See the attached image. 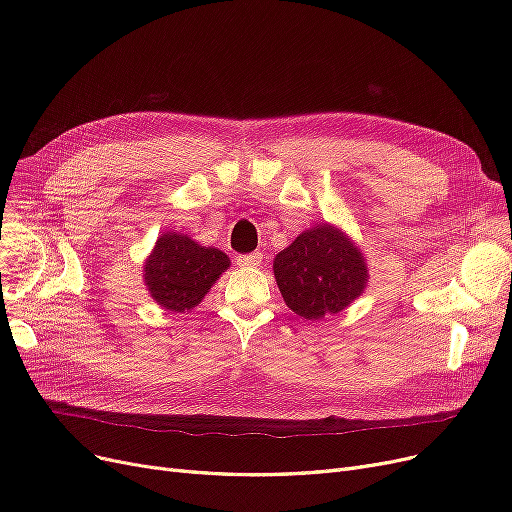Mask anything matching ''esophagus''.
I'll return each instance as SVG.
<instances>
[{
  "label": "esophagus",
  "instance_id": "34e87169",
  "mask_svg": "<svg viewBox=\"0 0 512 512\" xmlns=\"http://www.w3.org/2000/svg\"><path fill=\"white\" fill-rule=\"evenodd\" d=\"M263 261V253L261 251H255V253H249V255H238L236 257V263L242 265V267H255Z\"/></svg>",
  "mask_w": 512,
  "mask_h": 512
}]
</instances>
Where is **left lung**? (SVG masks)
Instances as JSON below:
<instances>
[{
    "mask_svg": "<svg viewBox=\"0 0 512 512\" xmlns=\"http://www.w3.org/2000/svg\"><path fill=\"white\" fill-rule=\"evenodd\" d=\"M274 274L284 303L305 319H321L351 305L367 284L361 251L340 230H305L276 255Z\"/></svg>",
    "mask_w": 512,
    "mask_h": 512,
    "instance_id": "left-lung-1",
    "label": "left lung"
}]
</instances>
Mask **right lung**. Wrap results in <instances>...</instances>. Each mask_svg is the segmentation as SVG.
Wrapping results in <instances>:
<instances>
[{"mask_svg":"<svg viewBox=\"0 0 512 512\" xmlns=\"http://www.w3.org/2000/svg\"><path fill=\"white\" fill-rule=\"evenodd\" d=\"M228 267L226 253L201 247L186 234L166 232L145 263V284L161 307L182 313L199 305Z\"/></svg>","mask_w":512,"mask_h":512,"instance_id":"add662e5","label":"right lung"}]
</instances>
